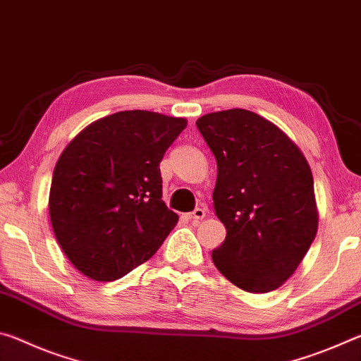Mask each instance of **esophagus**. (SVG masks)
<instances>
[{
    "label": "esophagus",
    "instance_id": "34e87169",
    "mask_svg": "<svg viewBox=\"0 0 361 361\" xmlns=\"http://www.w3.org/2000/svg\"><path fill=\"white\" fill-rule=\"evenodd\" d=\"M205 209H195L194 212H191V213H188V219L191 223H194V224H197L199 221H202V219L205 218Z\"/></svg>",
    "mask_w": 361,
    "mask_h": 361
}]
</instances>
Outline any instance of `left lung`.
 Masks as SVG:
<instances>
[{
	"label": "left lung",
	"mask_w": 361,
	"mask_h": 361,
	"mask_svg": "<svg viewBox=\"0 0 361 361\" xmlns=\"http://www.w3.org/2000/svg\"><path fill=\"white\" fill-rule=\"evenodd\" d=\"M195 126L216 159L213 207L226 228L212 259L242 290H277L319 228L309 164L285 132L248 109L209 113Z\"/></svg>",
	"instance_id": "left-lung-1"
}]
</instances>
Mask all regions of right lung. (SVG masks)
<instances>
[{"label":"right lung","mask_w":361,"mask_h":361,"mask_svg":"<svg viewBox=\"0 0 361 361\" xmlns=\"http://www.w3.org/2000/svg\"><path fill=\"white\" fill-rule=\"evenodd\" d=\"M186 124L154 111H119L85 127L60 154L49 215L66 258L84 276L124 277L178 223L162 200L159 164Z\"/></svg>","instance_id":"1"}]
</instances>
